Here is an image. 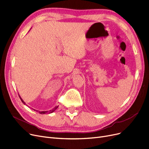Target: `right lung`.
<instances>
[{"mask_svg":"<svg viewBox=\"0 0 149 149\" xmlns=\"http://www.w3.org/2000/svg\"><path fill=\"white\" fill-rule=\"evenodd\" d=\"M19 97H20V100L22 101V102L25 105V102L23 101V100L22 98H21V97L20 96V95H19ZM58 108V106H56V107H54V108H53L52 110H49V111H39V110H35V109H32L33 110H35V111H38V112H39L40 114H46V113H53V112H54L56 109H57Z\"/></svg>","mask_w":149,"mask_h":149,"instance_id":"add662e5","label":"right lung"}]
</instances>
